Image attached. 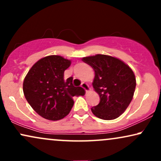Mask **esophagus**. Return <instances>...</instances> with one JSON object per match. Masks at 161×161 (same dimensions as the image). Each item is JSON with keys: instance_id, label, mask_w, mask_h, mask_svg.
<instances>
[{"instance_id": "1", "label": "esophagus", "mask_w": 161, "mask_h": 161, "mask_svg": "<svg viewBox=\"0 0 161 161\" xmlns=\"http://www.w3.org/2000/svg\"><path fill=\"white\" fill-rule=\"evenodd\" d=\"M81 86H82V88H84L85 90H86V92H87V93H88V92H89L90 90H91V88H90L89 86H88V85L86 82H82V85H81Z\"/></svg>"}]
</instances>
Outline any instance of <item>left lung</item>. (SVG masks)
Returning <instances> with one entry per match:
<instances>
[{"label": "left lung", "mask_w": 161, "mask_h": 161, "mask_svg": "<svg viewBox=\"0 0 161 161\" xmlns=\"http://www.w3.org/2000/svg\"><path fill=\"white\" fill-rule=\"evenodd\" d=\"M82 61L95 71L92 86L101 98L99 104L92 108V113L105 120L116 119L133 97L136 86L133 71L123 60L109 55L86 57Z\"/></svg>", "instance_id": "left-lung-1"}]
</instances>
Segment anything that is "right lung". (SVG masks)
<instances>
[{
	"label": "right lung",
	"instance_id": "right-lung-1",
	"mask_svg": "<svg viewBox=\"0 0 161 161\" xmlns=\"http://www.w3.org/2000/svg\"><path fill=\"white\" fill-rule=\"evenodd\" d=\"M71 60L50 55L38 60L23 81V93L28 103L38 115L56 121L69 114L74 96L85 95L82 87H75L73 77L64 79V71Z\"/></svg>",
	"mask_w": 161,
	"mask_h": 161
}]
</instances>
